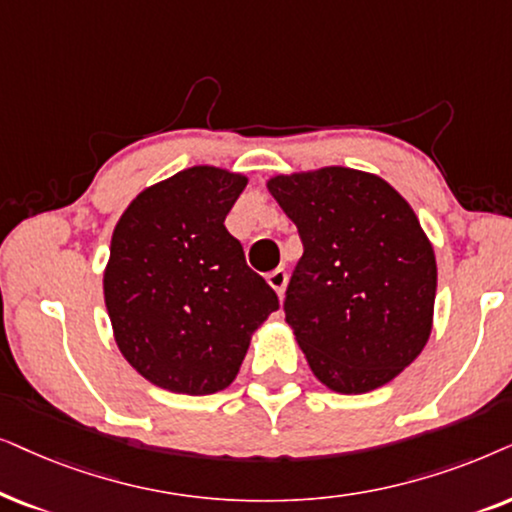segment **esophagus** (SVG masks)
Instances as JSON below:
<instances>
[{
  "mask_svg": "<svg viewBox=\"0 0 512 512\" xmlns=\"http://www.w3.org/2000/svg\"><path fill=\"white\" fill-rule=\"evenodd\" d=\"M267 281H269L271 288L276 290V295L283 297L285 285H288V271H285V269H274V271H271V274L267 276Z\"/></svg>",
  "mask_w": 512,
  "mask_h": 512,
  "instance_id": "obj_1",
  "label": "esophagus"
}]
</instances>
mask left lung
Segmentation results:
<instances>
[{
  "mask_svg": "<svg viewBox=\"0 0 512 512\" xmlns=\"http://www.w3.org/2000/svg\"><path fill=\"white\" fill-rule=\"evenodd\" d=\"M267 187L304 245L283 309L311 372L344 395L388 384L433 327L438 267L412 206L379 175L344 166Z\"/></svg>",
  "mask_w": 512,
  "mask_h": 512,
  "instance_id": "1",
  "label": "left lung"
}]
</instances>
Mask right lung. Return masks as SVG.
I'll list each match as a JSON object with an SVG mask.
<instances>
[{
    "label": "right lung",
    "mask_w": 512,
    "mask_h": 512,
    "mask_svg": "<svg viewBox=\"0 0 512 512\" xmlns=\"http://www.w3.org/2000/svg\"><path fill=\"white\" fill-rule=\"evenodd\" d=\"M248 177L215 166L147 187L119 217L102 276L124 358L154 386L210 395L236 379L252 332L278 309L224 227Z\"/></svg>",
    "instance_id": "1"
}]
</instances>
